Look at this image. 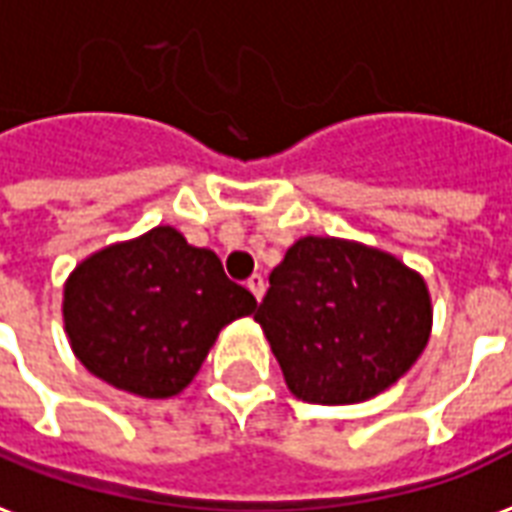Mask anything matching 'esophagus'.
Returning a JSON list of instances; mask_svg holds the SVG:
<instances>
[{"instance_id": "esophagus-1", "label": "esophagus", "mask_w": 512, "mask_h": 512, "mask_svg": "<svg viewBox=\"0 0 512 512\" xmlns=\"http://www.w3.org/2000/svg\"><path fill=\"white\" fill-rule=\"evenodd\" d=\"M248 289H251V294L256 297V302H261V297H264V278H261V275H251V278H248Z\"/></svg>"}]
</instances>
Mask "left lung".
Segmentation results:
<instances>
[{"mask_svg": "<svg viewBox=\"0 0 512 512\" xmlns=\"http://www.w3.org/2000/svg\"><path fill=\"white\" fill-rule=\"evenodd\" d=\"M286 387L308 404H360L393 387L431 338L428 283L393 253L300 237L256 311Z\"/></svg>", "mask_w": 512, "mask_h": 512, "instance_id": "1", "label": "left lung"}]
</instances>
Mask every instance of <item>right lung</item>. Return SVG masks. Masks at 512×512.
<instances>
[{
    "mask_svg": "<svg viewBox=\"0 0 512 512\" xmlns=\"http://www.w3.org/2000/svg\"><path fill=\"white\" fill-rule=\"evenodd\" d=\"M256 297L231 283L215 251L174 226L111 242L78 261L62 294V322L78 363L138 398H174Z\"/></svg>",
    "mask_w": 512,
    "mask_h": 512,
    "instance_id": "1",
    "label": "right lung"
}]
</instances>
